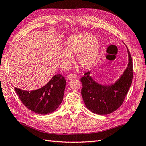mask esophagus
<instances>
[{"mask_svg":"<svg viewBox=\"0 0 146 146\" xmlns=\"http://www.w3.org/2000/svg\"><path fill=\"white\" fill-rule=\"evenodd\" d=\"M78 78V75L75 73H70L67 76V79L68 80H73V79H75Z\"/></svg>","mask_w":146,"mask_h":146,"instance_id":"obj_1","label":"esophagus"}]
</instances>
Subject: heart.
<instances>
[{
	"instance_id": "heart-1",
	"label": "heart",
	"mask_w": 146,
	"mask_h": 146,
	"mask_svg": "<svg viewBox=\"0 0 146 146\" xmlns=\"http://www.w3.org/2000/svg\"><path fill=\"white\" fill-rule=\"evenodd\" d=\"M63 50L60 60L63 65L68 66L72 57L76 55L78 63L81 67L88 68L95 62L100 52V44L93 35L81 33L70 37Z\"/></svg>"
}]
</instances>
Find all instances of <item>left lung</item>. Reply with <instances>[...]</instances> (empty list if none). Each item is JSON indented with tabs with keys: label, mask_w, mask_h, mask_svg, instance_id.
<instances>
[{
	"label": "left lung",
	"mask_w": 146,
	"mask_h": 146,
	"mask_svg": "<svg viewBox=\"0 0 146 146\" xmlns=\"http://www.w3.org/2000/svg\"><path fill=\"white\" fill-rule=\"evenodd\" d=\"M127 47V46H126ZM129 63L123 74L114 84L103 86L98 84L86 72L81 78V95L86 108L100 115L113 113L119 108L127 95L133 78V65L131 53L127 47Z\"/></svg>",
	"instance_id": "left-lung-1"
}]
</instances>
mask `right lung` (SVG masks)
<instances>
[{
  "label": "right lung",
  "instance_id": "obj_1",
  "mask_svg": "<svg viewBox=\"0 0 146 146\" xmlns=\"http://www.w3.org/2000/svg\"><path fill=\"white\" fill-rule=\"evenodd\" d=\"M65 86V77L58 74L38 90L25 91L15 88V91L29 110L36 114H46L55 111L62 103Z\"/></svg>",
  "mask_w": 146,
  "mask_h": 146
}]
</instances>
